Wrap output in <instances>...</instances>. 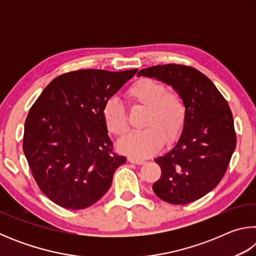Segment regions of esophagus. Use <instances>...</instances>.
Segmentation results:
<instances>
[{"mask_svg": "<svg viewBox=\"0 0 256 256\" xmlns=\"http://www.w3.org/2000/svg\"><path fill=\"white\" fill-rule=\"evenodd\" d=\"M128 160L132 164H141L144 162V159H141V158H136V157H128Z\"/></svg>", "mask_w": 256, "mask_h": 256, "instance_id": "esophagus-1", "label": "esophagus"}]
</instances>
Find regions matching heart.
<instances>
[{"mask_svg":"<svg viewBox=\"0 0 256 256\" xmlns=\"http://www.w3.org/2000/svg\"><path fill=\"white\" fill-rule=\"evenodd\" d=\"M126 97L132 105L146 110L141 132H133L118 142V149L133 157H148L162 148L164 136L172 141L180 136L186 118V106L180 94L151 79H141L130 86ZM102 118L108 132L123 136L128 130V115L116 98L107 99Z\"/></svg>","mask_w":256,"mask_h":256,"instance_id":"b5f03b06","label":"heart"}]
</instances>
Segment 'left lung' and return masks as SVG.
<instances>
[{
    "label": "left lung",
    "mask_w": 256,
    "mask_h": 256,
    "mask_svg": "<svg viewBox=\"0 0 256 256\" xmlns=\"http://www.w3.org/2000/svg\"><path fill=\"white\" fill-rule=\"evenodd\" d=\"M140 76L172 86L186 106L178 141L154 159L162 176L152 185L154 192L172 204L198 200L219 184L236 148L228 102L209 78L194 68L164 64L140 70Z\"/></svg>",
    "instance_id": "8db88e82"
}]
</instances>
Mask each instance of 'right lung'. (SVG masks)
Returning a JSON list of instances; mask_svg holds the SVG:
<instances>
[{
  "instance_id": "obj_1",
  "label": "right lung",
  "mask_w": 256,
  "mask_h": 256,
  "mask_svg": "<svg viewBox=\"0 0 256 256\" xmlns=\"http://www.w3.org/2000/svg\"><path fill=\"white\" fill-rule=\"evenodd\" d=\"M138 68L78 70L46 86L24 123V152L37 185L66 209H86L110 188L126 158L112 151L104 104Z\"/></svg>"
}]
</instances>
